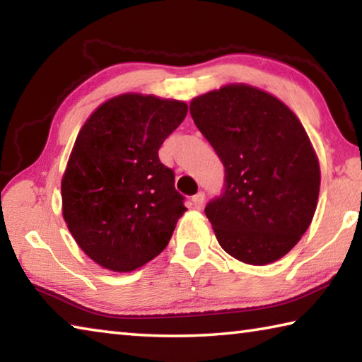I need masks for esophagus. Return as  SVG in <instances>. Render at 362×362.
I'll return each mask as SVG.
<instances>
[{
	"instance_id": "1",
	"label": "esophagus",
	"mask_w": 362,
	"mask_h": 362,
	"mask_svg": "<svg viewBox=\"0 0 362 362\" xmlns=\"http://www.w3.org/2000/svg\"><path fill=\"white\" fill-rule=\"evenodd\" d=\"M204 201H206V194L203 192L196 193L193 196V206L196 207V209H201V207L204 206Z\"/></svg>"
}]
</instances>
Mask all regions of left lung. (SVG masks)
I'll return each mask as SVG.
<instances>
[{
    "label": "left lung",
    "mask_w": 362,
    "mask_h": 362,
    "mask_svg": "<svg viewBox=\"0 0 362 362\" xmlns=\"http://www.w3.org/2000/svg\"><path fill=\"white\" fill-rule=\"evenodd\" d=\"M194 124L225 168L206 206L225 252L249 265L284 257L313 220L320 163L302 122L272 94L230 84L189 103Z\"/></svg>",
    "instance_id": "8db88e82"
}]
</instances>
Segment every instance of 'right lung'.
<instances>
[{
    "label": "right lung",
    "instance_id": "add662e5",
    "mask_svg": "<svg viewBox=\"0 0 362 362\" xmlns=\"http://www.w3.org/2000/svg\"><path fill=\"white\" fill-rule=\"evenodd\" d=\"M187 112L180 100L124 94L79 131L62 179L64 218L100 267L132 272L168 246L187 207L158 150Z\"/></svg>",
    "mask_w": 362,
    "mask_h": 362
}]
</instances>
